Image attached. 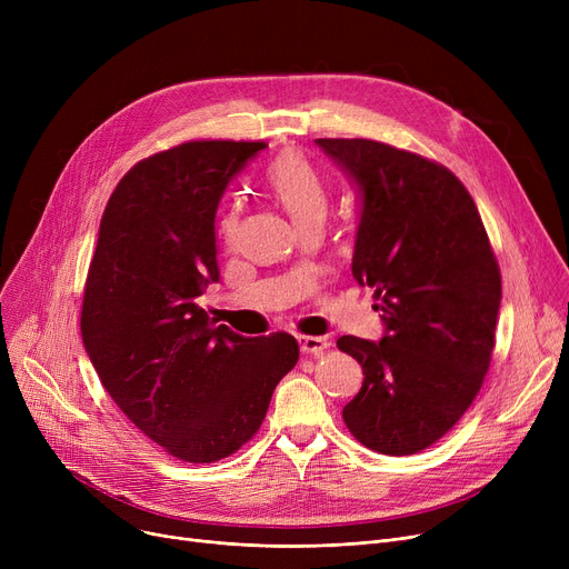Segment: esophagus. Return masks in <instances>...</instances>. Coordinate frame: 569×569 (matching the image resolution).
<instances>
[{
  "label": "esophagus",
  "mask_w": 569,
  "mask_h": 569,
  "mask_svg": "<svg viewBox=\"0 0 569 569\" xmlns=\"http://www.w3.org/2000/svg\"><path fill=\"white\" fill-rule=\"evenodd\" d=\"M300 348L305 355H322L327 348H330V341L325 337H300Z\"/></svg>",
  "instance_id": "34e87169"
}]
</instances>
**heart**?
Wrapping results in <instances>:
<instances>
[{"label": "heart", "instance_id": "1", "mask_svg": "<svg viewBox=\"0 0 569 569\" xmlns=\"http://www.w3.org/2000/svg\"><path fill=\"white\" fill-rule=\"evenodd\" d=\"M267 187L286 207L295 226L300 230L320 228L330 209V193H327L325 179L313 168V163L300 152H281L272 166L267 168ZM239 228V207L232 204L221 219V232L226 242H234Z\"/></svg>", "mask_w": 569, "mask_h": 569}]
</instances>
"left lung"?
I'll list each match as a JSON object with an SVG mask.
<instances>
[{
  "instance_id": "obj_1",
  "label": "left lung",
  "mask_w": 569,
  "mask_h": 569,
  "mask_svg": "<svg viewBox=\"0 0 569 569\" xmlns=\"http://www.w3.org/2000/svg\"><path fill=\"white\" fill-rule=\"evenodd\" d=\"M360 184L352 277L373 290L387 335L341 337L362 365L348 431L390 457L422 452L475 401L491 365L500 267L461 179L438 161L367 138H318Z\"/></svg>"
}]
</instances>
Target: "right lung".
<instances>
[{
  "label": "right lung",
  "instance_id": "right-lung-1",
  "mask_svg": "<svg viewBox=\"0 0 569 569\" xmlns=\"http://www.w3.org/2000/svg\"><path fill=\"white\" fill-rule=\"evenodd\" d=\"M264 142L189 140L138 161L114 187L82 292L80 332L101 385L163 452L234 455L300 360L288 332L247 339L198 307L219 281L214 217L228 179Z\"/></svg>",
  "mask_w": 569,
  "mask_h": 569
}]
</instances>
